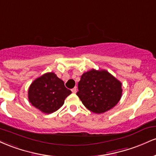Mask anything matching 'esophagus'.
<instances>
[{
    "mask_svg": "<svg viewBox=\"0 0 156 156\" xmlns=\"http://www.w3.org/2000/svg\"><path fill=\"white\" fill-rule=\"evenodd\" d=\"M72 92L74 93V94H76L77 92V87H74V88L72 89Z\"/></svg>",
    "mask_w": 156,
    "mask_h": 156,
    "instance_id": "esophagus-1",
    "label": "esophagus"
}]
</instances>
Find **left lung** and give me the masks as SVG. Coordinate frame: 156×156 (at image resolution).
<instances>
[{
    "label": "left lung",
    "instance_id": "obj_1",
    "mask_svg": "<svg viewBox=\"0 0 156 156\" xmlns=\"http://www.w3.org/2000/svg\"><path fill=\"white\" fill-rule=\"evenodd\" d=\"M122 93V83L117 78L105 69H92L80 77L76 94L86 108L102 114L119 103Z\"/></svg>",
    "mask_w": 156,
    "mask_h": 156
}]
</instances>
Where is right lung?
I'll return each instance as SVG.
<instances>
[{
    "mask_svg": "<svg viewBox=\"0 0 156 156\" xmlns=\"http://www.w3.org/2000/svg\"><path fill=\"white\" fill-rule=\"evenodd\" d=\"M72 93L54 73H44L35 79L28 91V101L44 114H51L62 106L64 100Z\"/></svg>",
    "mask_w": 156,
    "mask_h": 156,
    "instance_id": "right-lung-1",
    "label": "right lung"
}]
</instances>
